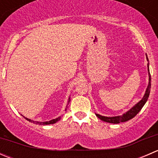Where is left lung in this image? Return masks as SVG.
<instances>
[{"mask_svg": "<svg viewBox=\"0 0 158 158\" xmlns=\"http://www.w3.org/2000/svg\"><path fill=\"white\" fill-rule=\"evenodd\" d=\"M146 58H147V60L148 61V58L146 55ZM149 64H148V75H149V82H148V85L147 87V89H146L145 94H144V97L142 98V99L139 102L137 103L135 106L131 108L129 111H127L126 113L123 114L122 115H119V116H114V117H106V116H102L98 114H96L97 117L98 118L101 119L102 121L106 122H109V123H112V124H118L120 122H127V121L130 120V119L133 118L140 111L141 109H142L143 106H144V104L146 103V102L148 101V98L149 97L150 95V91H151V74H150V71H149Z\"/></svg>", "mask_w": 158, "mask_h": 158, "instance_id": "obj_1", "label": "left lung"}]
</instances>
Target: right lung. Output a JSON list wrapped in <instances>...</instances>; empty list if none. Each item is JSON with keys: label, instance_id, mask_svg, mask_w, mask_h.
I'll use <instances>...</instances> for the list:
<instances>
[{"label": "right lung", "instance_id": "1", "mask_svg": "<svg viewBox=\"0 0 158 158\" xmlns=\"http://www.w3.org/2000/svg\"><path fill=\"white\" fill-rule=\"evenodd\" d=\"M69 102H70V98H69V101H68V104H67V106H68V105H69ZM66 109H67V106H66V109H65V110H66ZM23 117H24V116H23ZM24 118H26L27 120L29 121V122H32V123L36 124V125H51V124H55L56 122H58V121H60V118H61V117H59V118H57L52 119V120L49 121V122H36V121L30 120V119L27 118H25V117H24Z\"/></svg>", "mask_w": 158, "mask_h": 158}]
</instances>
